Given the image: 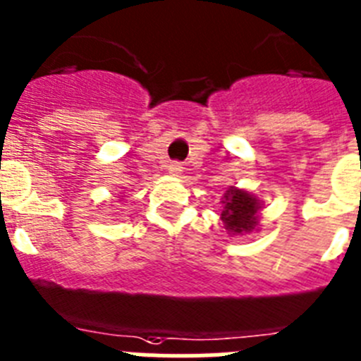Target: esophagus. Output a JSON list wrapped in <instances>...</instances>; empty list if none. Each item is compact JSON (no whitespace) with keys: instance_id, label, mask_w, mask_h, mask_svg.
<instances>
[{"instance_id":"obj_1","label":"esophagus","mask_w":361,"mask_h":361,"mask_svg":"<svg viewBox=\"0 0 361 361\" xmlns=\"http://www.w3.org/2000/svg\"><path fill=\"white\" fill-rule=\"evenodd\" d=\"M167 171L169 174H173V176H180V174L183 173V167H181L180 164H176V161H173V164L167 165Z\"/></svg>"}]
</instances>
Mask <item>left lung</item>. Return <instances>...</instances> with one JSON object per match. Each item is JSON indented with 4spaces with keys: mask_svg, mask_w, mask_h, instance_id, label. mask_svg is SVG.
Masks as SVG:
<instances>
[{
    "mask_svg": "<svg viewBox=\"0 0 361 361\" xmlns=\"http://www.w3.org/2000/svg\"><path fill=\"white\" fill-rule=\"evenodd\" d=\"M223 204L221 221L225 223L228 233L243 235L257 228L261 201L248 190L230 187L223 196Z\"/></svg>",
    "mask_w": 361,
    "mask_h": 361,
    "instance_id": "1",
    "label": "left lung"
}]
</instances>
